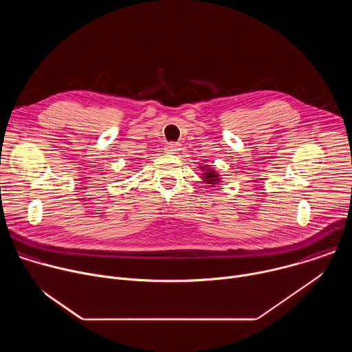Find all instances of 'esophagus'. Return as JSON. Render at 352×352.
Here are the masks:
<instances>
[{
  "mask_svg": "<svg viewBox=\"0 0 352 352\" xmlns=\"http://www.w3.org/2000/svg\"><path fill=\"white\" fill-rule=\"evenodd\" d=\"M179 150V144L178 143H167L164 146V153L167 155H175Z\"/></svg>",
  "mask_w": 352,
  "mask_h": 352,
  "instance_id": "1",
  "label": "esophagus"
}]
</instances>
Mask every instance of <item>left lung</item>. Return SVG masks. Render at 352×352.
<instances>
[{"mask_svg":"<svg viewBox=\"0 0 352 352\" xmlns=\"http://www.w3.org/2000/svg\"><path fill=\"white\" fill-rule=\"evenodd\" d=\"M199 168H200V171H202L199 175L204 179V182L206 185H209V186L221 185V175L213 167L204 164V166H199Z\"/></svg>","mask_w":352,"mask_h":352,"instance_id":"8db88e82","label":"left lung"}]
</instances>
